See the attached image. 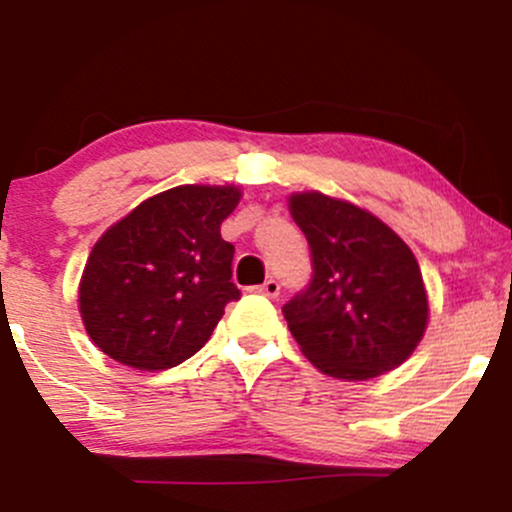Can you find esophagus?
Here are the masks:
<instances>
[{
    "label": "esophagus",
    "mask_w": 512,
    "mask_h": 512,
    "mask_svg": "<svg viewBox=\"0 0 512 512\" xmlns=\"http://www.w3.org/2000/svg\"><path fill=\"white\" fill-rule=\"evenodd\" d=\"M257 291H260L262 296H267V298H276V296H279L281 286H279V281H276V279H267L262 286H257Z\"/></svg>",
    "instance_id": "obj_1"
}]
</instances>
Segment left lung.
I'll use <instances>...</instances> for the list:
<instances>
[{
    "label": "left lung",
    "instance_id": "8db88e82",
    "mask_svg": "<svg viewBox=\"0 0 512 512\" xmlns=\"http://www.w3.org/2000/svg\"><path fill=\"white\" fill-rule=\"evenodd\" d=\"M313 276L281 308L308 361L342 380L397 368L421 342L428 301L419 262L383 221L320 192L293 195Z\"/></svg>",
    "mask_w": 512,
    "mask_h": 512
}]
</instances>
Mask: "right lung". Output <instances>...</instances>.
I'll return each instance as SVG.
<instances>
[{"mask_svg":"<svg viewBox=\"0 0 512 512\" xmlns=\"http://www.w3.org/2000/svg\"><path fill=\"white\" fill-rule=\"evenodd\" d=\"M236 187L180 185L146 199L88 255L79 310L88 337L115 361L166 370L195 356L238 301L221 223Z\"/></svg>","mask_w":512,"mask_h":512,"instance_id":"add662e5","label":"right lung"}]
</instances>
